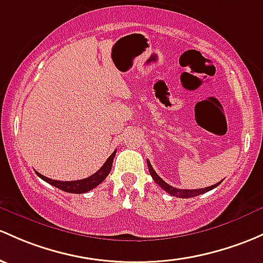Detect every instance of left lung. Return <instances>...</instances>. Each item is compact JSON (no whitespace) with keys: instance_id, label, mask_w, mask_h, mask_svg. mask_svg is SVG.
Wrapping results in <instances>:
<instances>
[{"instance_id":"left-lung-1","label":"left lung","mask_w":263,"mask_h":263,"mask_svg":"<svg viewBox=\"0 0 263 263\" xmlns=\"http://www.w3.org/2000/svg\"><path fill=\"white\" fill-rule=\"evenodd\" d=\"M147 166H148V171H150L151 176H153V179L155 181H156V184L159 185L160 187H162V189L165 190V192L168 193L170 195H173V197H178V198H193V197H198V195L200 194H204V193L209 192V190L214 189V187H217L218 185L220 184V182H217V184L212 185V186H208V187H203V189H192V190H187V189H176V187H173L171 185H168L167 182H165L162 180L161 178H160L159 175L156 174V171L154 170L153 166H151L150 161L147 160Z\"/></svg>"}]
</instances>
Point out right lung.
<instances>
[{
  "instance_id": "1",
  "label": "right lung",
  "mask_w": 263,
  "mask_h": 263,
  "mask_svg": "<svg viewBox=\"0 0 263 263\" xmlns=\"http://www.w3.org/2000/svg\"><path fill=\"white\" fill-rule=\"evenodd\" d=\"M116 151L107 159V161L104 162L103 166L99 168L97 173L93 174V175L88 176V178L82 179V180H74V181H59V180H52V179L46 178V176L41 175L40 173H37L39 178L43 179L44 181H46L48 184L52 185V186L58 187V189L63 190V192L66 193H73V194H83V193H87L89 190L95 189L96 186H98L104 179L108 176L110 173V168H112L113 159H115Z\"/></svg>"
}]
</instances>
